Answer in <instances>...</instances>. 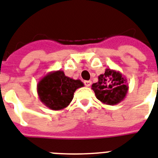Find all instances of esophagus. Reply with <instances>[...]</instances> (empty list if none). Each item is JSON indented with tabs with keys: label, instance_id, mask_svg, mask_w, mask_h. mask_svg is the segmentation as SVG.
<instances>
[{
	"label": "esophagus",
	"instance_id": "34e87169",
	"mask_svg": "<svg viewBox=\"0 0 158 158\" xmlns=\"http://www.w3.org/2000/svg\"><path fill=\"white\" fill-rule=\"evenodd\" d=\"M91 84V81H90V80H86V81H84V85L86 86V87H90Z\"/></svg>",
	"mask_w": 158,
	"mask_h": 158
}]
</instances>
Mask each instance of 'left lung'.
I'll return each instance as SVG.
<instances>
[{"label":"left lung","mask_w":158,"mask_h":158,"mask_svg":"<svg viewBox=\"0 0 158 158\" xmlns=\"http://www.w3.org/2000/svg\"><path fill=\"white\" fill-rule=\"evenodd\" d=\"M91 89L99 101L108 105H116L124 100L128 91L127 79L120 71L107 68L104 74L98 77Z\"/></svg>","instance_id":"obj_1"}]
</instances>
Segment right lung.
Wrapping results in <instances>:
<instances>
[{
    "label": "right lung",
    "mask_w": 158,
    "mask_h": 158,
    "mask_svg": "<svg viewBox=\"0 0 158 158\" xmlns=\"http://www.w3.org/2000/svg\"><path fill=\"white\" fill-rule=\"evenodd\" d=\"M82 87L81 80L66 76L63 71H56L42 78L37 85V91L42 104L58 111L67 108L73 99L74 92Z\"/></svg>",
    "instance_id": "add662e5"
}]
</instances>
